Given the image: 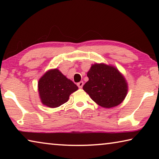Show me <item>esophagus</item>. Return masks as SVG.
<instances>
[{"label":"esophagus","mask_w":159,"mask_h":159,"mask_svg":"<svg viewBox=\"0 0 159 159\" xmlns=\"http://www.w3.org/2000/svg\"><path fill=\"white\" fill-rule=\"evenodd\" d=\"M77 85H78V87H79V88H82L83 86V81H80L79 83H77Z\"/></svg>","instance_id":"obj_1"}]
</instances>
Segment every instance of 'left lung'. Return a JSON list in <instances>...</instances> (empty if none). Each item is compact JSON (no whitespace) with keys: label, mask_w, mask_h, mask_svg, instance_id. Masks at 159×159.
Segmentation results:
<instances>
[{"label":"left lung","mask_w":159,"mask_h":159,"mask_svg":"<svg viewBox=\"0 0 159 159\" xmlns=\"http://www.w3.org/2000/svg\"><path fill=\"white\" fill-rule=\"evenodd\" d=\"M87 76L89 80L83 89L99 106L104 108L118 106L127 95L125 78L114 66L95 64L91 66Z\"/></svg>","instance_id":"8db88e82"}]
</instances>
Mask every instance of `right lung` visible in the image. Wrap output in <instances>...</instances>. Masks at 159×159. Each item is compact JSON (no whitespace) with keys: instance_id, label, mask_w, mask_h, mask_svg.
Returning a JSON list of instances; mask_svg holds the SVG:
<instances>
[{"instance_id":"1","label":"right lung","mask_w":159,"mask_h":159,"mask_svg":"<svg viewBox=\"0 0 159 159\" xmlns=\"http://www.w3.org/2000/svg\"><path fill=\"white\" fill-rule=\"evenodd\" d=\"M38 85L42 103L50 108L65 103L69 95L78 90V86L57 69L47 71L40 79Z\"/></svg>"}]
</instances>
